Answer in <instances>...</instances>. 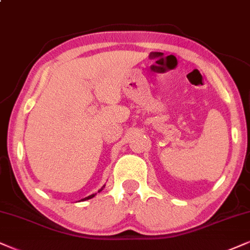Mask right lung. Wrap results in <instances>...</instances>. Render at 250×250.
<instances>
[{"label": "right lung", "instance_id": "add662e5", "mask_svg": "<svg viewBox=\"0 0 250 250\" xmlns=\"http://www.w3.org/2000/svg\"><path fill=\"white\" fill-rule=\"evenodd\" d=\"M104 188H105V186H103V187H102V188H100V189H99V190H98V192H100V191H102ZM96 195H97V192H96V194H92V195L87 196V197H85V198H83V200H81V201H86V200H90V198H92V197H94V196H96Z\"/></svg>", "mask_w": 250, "mask_h": 250}]
</instances>
